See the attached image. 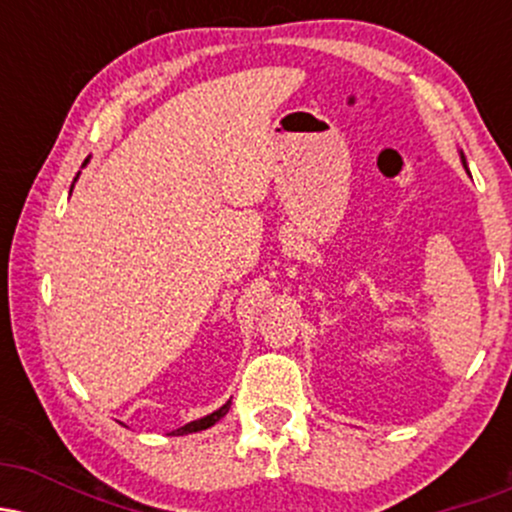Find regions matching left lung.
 I'll return each mask as SVG.
<instances>
[{
  "mask_svg": "<svg viewBox=\"0 0 512 512\" xmlns=\"http://www.w3.org/2000/svg\"><path fill=\"white\" fill-rule=\"evenodd\" d=\"M462 161H464V156H462ZM464 168H467V163H464Z\"/></svg>",
  "mask_w": 512,
  "mask_h": 512,
  "instance_id": "left-lung-1",
  "label": "left lung"
}]
</instances>
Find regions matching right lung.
Listing matches in <instances>:
<instances>
[{
    "label": "right lung",
    "mask_w": 512,
    "mask_h": 512,
    "mask_svg": "<svg viewBox=\"0 0 512 512\" xmlns=\"http://www.w3.org/2000/svg\"><path fill=\"white\" fill-rule=\"evenodd\" d=\"M88 161V158H86ZM228 409H231V402H226L223 404L221 409H216L214 414H209V416H204V419H197V421H190V424H185L182 428H178V431H173L175 436H185V433H197V431H204V428H209V426H214L216 421L219 419H223V416L228 414Z\"/></svg>",
    "instance_id": "1"
}]
</instances>
